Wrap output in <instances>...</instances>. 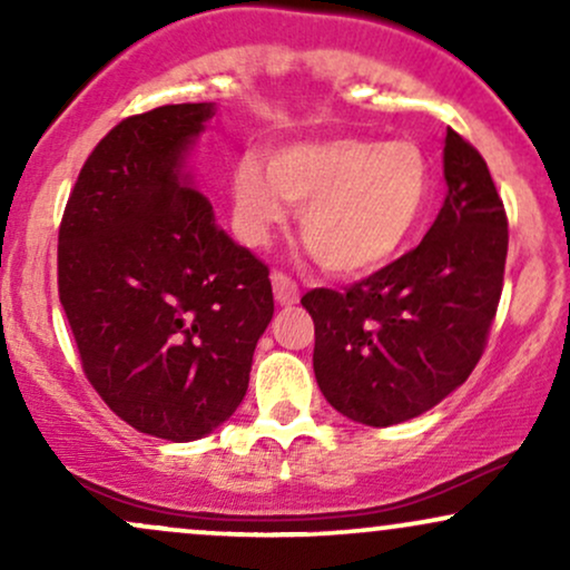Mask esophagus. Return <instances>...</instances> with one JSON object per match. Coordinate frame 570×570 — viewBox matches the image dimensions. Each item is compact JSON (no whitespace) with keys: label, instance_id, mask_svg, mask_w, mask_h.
<instances>
[{"label":"esophagus","instance_id":"1","mask_svg":"<svg viewBox=\"0 0 570 570\" xmlns=\"http://www.w3.org/2000/svg\"><path fill=\"white\" fill-rule=\"evenodd\" d=\"M271 281H273V294H276L278 305H294V303H297V299H299L297 284H294V281L286 276L284 271H273Z\"/></svg>","mask_w":570,"mask_h":570}]
</instances>
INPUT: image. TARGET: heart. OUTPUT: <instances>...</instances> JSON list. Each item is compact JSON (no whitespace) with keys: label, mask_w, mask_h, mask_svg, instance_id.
<instances>
[{"label":"heart","mask_w":570,"mask_h":570,"mask_svg":"<svg viewBox=\"0 0 570 570\" xmlns=\"http://www.w3.org/2000/svg\"><path fill=\"white\" fill-rule=\"evenodd\" d=\"M431 168L412 141L362 136L286 144L252 153L233 174V225L263 246L303 206L299 230L324 271L358 276L394 259L426 212Z\"/></svg>","instance_id":"heart-1"}]
</instances>
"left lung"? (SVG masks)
<instances>
[{"label":"left lung","instance_id":"obj_1","mask_svg":"<svg viewBox=\"0 0 570 570\" xmlns=\"http://www.w3.org/2000/svg\"><path fill=\"white\" fill-rule=\"evenodd\" d=\"M448 198L407 254L345 292L311 289L313 372L326 402L364 426H394L472 375L503 289L507 208L488 163L448 128Z\"/></svg>","mask_w":570,"mask_h":570}]
</instances>
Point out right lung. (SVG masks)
Instances as JSON below:
<instances>
[{
    "label": "right lung",
    "mask_w": 570,
    "mask_h": 570,
    "mask_svg": "<svg viewBox=\"0 0 570 570\" xmlns=\"http://www.w3.org/2000/svg\"><path fill=\"white\" fill-rule=\"evenodd\" d=\"M212 104L130 115L85 160L58 227V299L117 417L168 442L238 410L273 318L271 271L214 225L179 168Z\"/></svg>",
    "instance_id": "obj_1"
}]
</instances>
